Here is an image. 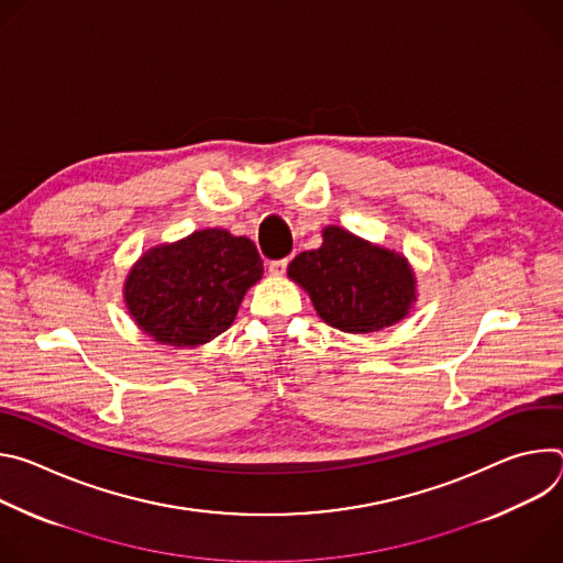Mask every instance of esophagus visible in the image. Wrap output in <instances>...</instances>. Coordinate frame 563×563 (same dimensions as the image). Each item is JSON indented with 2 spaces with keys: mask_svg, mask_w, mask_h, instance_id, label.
Instances as JSON below:
<instances>
[{
  "mask_svg": "<svg viewBox=\"0 0 563 563\" xmlns=\"http://www.w3.org/2000/svg\"><path fill=\"white\" fill-rule=\"evenodd\" d=\"M287 263H289L287 258H283V261H272L267 269H269V274H272V276H285V272H287Z\"/></svg>",
  "mask_w": 563,
  "mask_h": 563,
  "instance_id": "1",
  "label": "esophagus"
}]
</instances>
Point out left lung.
I'll use <instances>...</instances> for the list:
<instances>
[{"mask_svg": "<svg viewBox=\"0 0 563 563\" xmlns=\"http://www.w3.org/2000/svg\"><path fill=\"white\" fill-rule=\"evenodd\" d=\"M287 276L309 294L328 325L347 334L389 328L417 302V278L404 254L334 224L323 229V245L289 263Z\"/></svg>", "mask_w": 563, "mask_h": 563, "instance_id": "8db88e82", "label": "left lung"}]
</instances>
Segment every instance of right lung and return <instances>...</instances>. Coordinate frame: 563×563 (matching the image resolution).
Returning <instances> with one entry per match:
<instances>
[{"mask_svg":"<svg viewBox=\"0 0 563 563\" xmlns=\"http://www.w3.org/2000/svg\"><path fill=\"white\" fill-rule=\"evenodd\" d=\"M261 276L263 261L250 238L202 229L142 254L124 280V302L153 341L196 347L229 330Z\"/></svg>","mask_w":563,"mask_h":563,"instance_id":"add662e5","label":"right lung"}]
</instances>
